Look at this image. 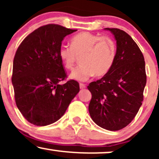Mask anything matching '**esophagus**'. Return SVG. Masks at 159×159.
I'll list each match as a JSON object with an SVG mask.
<instances>
[{
    "label": "esophagus",
    "instance_id": "34e87169",
    "mask_svg": "<svg viewBox=\"0 0 159 159\" xmlns=\"http://www.w3.org/2000/svg\"><path fill=\"white\" fill-rule=\"evenodd\" d=\"M79 86H80V89H81V90H83V89H85L86 87H87V86H86V84H81V83L80 84Z\"/></svg>",
    "mask_w": 159,
    "mask_h": 159
}]
</instances>
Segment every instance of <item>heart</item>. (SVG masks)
Here are the masks:
<instances>
[{
    "mask_svg": "<svg viewBox=\"0 0 159 159\" xmlns=\"http://www.w3.org/2000/svg\"><path fill=\"white\" fill-rule=\"evenodd\" d=\"M70 45H61L58 54L67 69L73 68L77 57H79L80 64L71 72V79L86 81L94 75L102 77L108 73L114 65L116 46L110 38L81 32L72 36Z\"/></svg>",
    "mask_w": 159,
    "mask_h": 159,
    "instance_id": "1",
    "label": "heart"
}]
</instances>
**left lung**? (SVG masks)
Masks as SVG:
<instances>
[{
	"instance_id": "8db88e82",
	"label": "left lung",
	"mask_w": 159,
	"mask_h": 159,
	"mask_svg": "<svg viewBox=\"0 0 159 159\" xmlns=\"http://www.w3.org/2000/svg\"><path fill=\"white\" fill-rule=\"evenodd\" d=\"M105 30L112 33L116 39V57L108 73L87 86L92 94L89 113L98 126L117 131L132 121L143 102L147 83L145 61L127 33L117 28Z\"/></svg>"
}]
</instances>
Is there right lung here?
<instances>
[{
    "mask_svg": "<svg viewBox=\"0 0 159 159\" xmlns=\"http://www.w3.org/2000/svg\"><path fill=\"white\" fill-rule=\"evenodd\" d=\"M77 30L58 25H44L25 38L13 60L12 83L18 108L29 123L45 126L65 114L79 92V84L66 78L59 57L65 36Z\"/></svg>",
    "mask_w": 159,
    "mask_h": 159,
    "instance_id": "right-lung-1",
    "label": "right lung"
}]
</instances>
